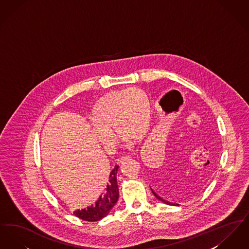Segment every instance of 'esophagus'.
I'll return each mask as SVG.
<instances>
[{"label": "esophagus", "mask_w": 249, "mask_h": 249, "mask_svg": "<svg viewBox=\"0 0 249 249\" xmlns=\"http://www.w3.org/2000/svg\"><path fill=\"white\" fill-rule=\"evenodd\" d=\"M130 157H127V156H123V157H121L120 159L118 160V163L119 164H121V163H123L124 161H126V160H128V159H129Z\"/></svg>", "instance_id": "obj_1"}]
</instances>
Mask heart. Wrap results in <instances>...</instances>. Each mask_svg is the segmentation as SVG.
<instances>
[{
	"instance_id": "1",
	"label": "heart",
	"mask_w": 249,
	"mask_h": 249,
	"mask_svg": "<svg viewBox=\"0 0 249 249\" xmlns=\"http://www.w3.org/2000/svg\"><path fill=\"white\" fill-rule=\"evenodd\" d=\"M151 119V102L143 90L126 89L111 91L102 97L92 109V132L105 148L112 149L118 142L114 129L129 144L147 133Z\"/></svg>"
}]
</instances>
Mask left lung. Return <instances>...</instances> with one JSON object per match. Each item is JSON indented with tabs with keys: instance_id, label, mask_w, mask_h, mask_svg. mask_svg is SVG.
Returning <instances> with one entry per match:
<instances>
[{
	"instance_id": "1",
	"label": "left lung",
	"mask_w": 249,
	"mask_h": 249,
	"mask_svg": "<svg viewBox=\"0 0 249 249\" xmlns=\"http://www.w3.org/2000/svg\"><path fill=\"white\" fill-rule=\"evenodd\" d=\"M151 190H152V193L154 194L155 197L158 199V200H160V201H162V202H164V203H166V204H169V205H174V206H178L179 204L178 203H175V202H171V201H166V200H164V199H162L160 196H159L155 191H153V190L151 189Z\"/></svg>"
}]
</instances>
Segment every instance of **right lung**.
<instances>
[{
    "mask_svg": "<svg viewBox=\"0 0 249 249\" xmlns=\"http://www.w3.org/2000/svg\"><path fill=\"white\" fill-rule=\"evenodd\" d=\"M118 170L119 166L116 165L110 172L104 190L97 201H95L94 204H91L90 206L81 210H75L73 212L75 216L85 221L94 222L101 220L110 213L119 200V186L117 182Z\"/></svg>",
    "mask_w": 249,
    "mask_h": 249,
    "instance_id": "obj_1",
    "label": "right lung"
}]
</instances>
